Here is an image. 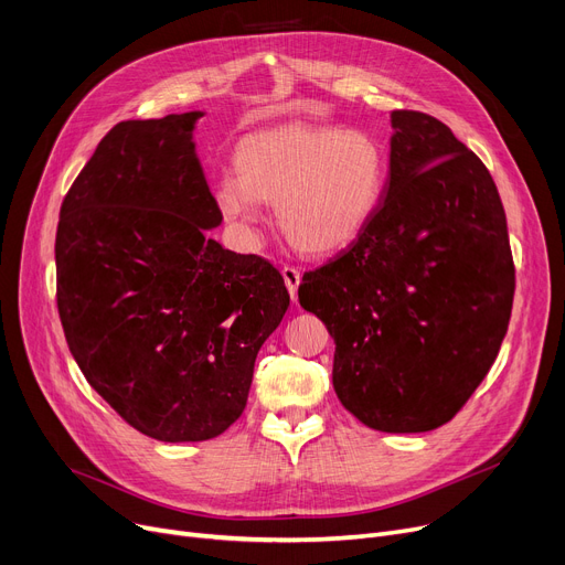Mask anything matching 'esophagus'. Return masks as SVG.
I'll use <instances>...</instances> for the list:
<instances>
[{"instance_id": "34e87169", "label": "esophagus", "mask_w": 565, "mask_h": 565, "mask_svg": "<svg viewBox=\"0 0 565 565\" xmlns=\"http://www.w3.org/2000/svg\"><path fill=\"white\" fill-rule=\"evenodd\" d=\"M281 277H284V284H286V288L290 292L292 302H295V300H298V288H300V281H302L300 270H298V267H292V265H284L281 267Z\"/></svg>"}]
</instances>
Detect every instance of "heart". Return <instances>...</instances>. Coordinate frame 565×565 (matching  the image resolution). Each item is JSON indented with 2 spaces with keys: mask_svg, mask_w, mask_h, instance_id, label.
<instances>
[{
  "mask_svg": "<svg viewBox=\"0 0 565 565\" xmlns=\"http://www.w3.org/2000/svg\"><path fill=\"white\" fill-rule=\"evenodd\" d=\"M237 175L215 185L220 213L237 231L260 222V201L277 203L292 247L332 254L369 228L390 185V153L375 135L339 126H284L245 137Z\"/></svg>",
  "mask_w": 565,
  "mask_h": 565,
  "instance_id": "heart-1",
  "label": "heart"
}]
</instances>
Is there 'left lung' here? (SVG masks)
<instances>
[{
    "label": "left lung",
    "mask_w": 565,
    "mask_h": 565,
    "mask_svg": "<svg viewBox=\"0 0 565 565\" xmlns=\"http://www.w3.org/2000/svg\"><path fill=\"white\" fill-rule=\"evenodd\" d=\"M390 185L369 228L305 273L300 305L337 343L334 392L364 426L451 422L509 330L507 213L477 153L424 111H392Z\"/></svg>",
    "instance_id": "1"
}]
</instances>
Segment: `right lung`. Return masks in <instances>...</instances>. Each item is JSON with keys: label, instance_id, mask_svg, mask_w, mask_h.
I'll list each match as a JSON object with an SVG mask.
<instances>
[{"label": "right lung", "instance_id": "1", "mask_svg": "<svg viewBox=\"0 0 565 565\" xmlns=\"http://www.w3.org/2000/svg\"><path fill=\"white\" fill-rule=\"evenodd\" d=\"M201 111L116 124L56 226V307L86 382L139 433L203 441L241 417L290 295L277 267L224 249L194 153Z\"/></svg>", "mask_w": 565, "mask_h": 565}]
</instances>
